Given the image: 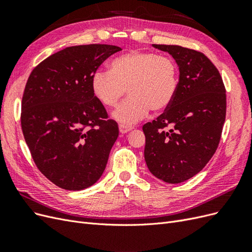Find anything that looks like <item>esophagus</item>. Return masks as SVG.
Wrapping results in <instances>:
<instances>
[{
	"label": "esophagus",
	"instance_id": "esophagus-1",
	"mask_svg": "<svg viewBox=\"0 0 252 252\" xmlns=\"http://www.w3.org/2000/svg\"><path fill=\"white\" fill-rule=\"evenodd\" d=\"M119 129H120V132L121 133H127V132H129L132 129V127L131 126H126V125H120L119 126Z\"/></svg>",
	"mask_w": 252,
	"mask_h": 252
}]
</instances>
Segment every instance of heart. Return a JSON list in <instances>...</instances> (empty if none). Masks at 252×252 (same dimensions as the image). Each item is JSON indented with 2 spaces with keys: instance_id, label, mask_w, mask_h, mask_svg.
Segmentation results:
<instances>
[{
  "instance_id": "obj_1",
  "label": "heart",
  "mask_w": 252,
  "mask_h": 252,
  "mask_svg": "<svg viewBox=\"0 0 252 252\" xmlns=\"http://www.w3.org/2000/svg\"><path fill=\"white\" fill-rule=\"evenodd\" d=\"M111 69H97L91 77L94 95L106 107H114L126 94L127 100L113 112L122 125L143 120L149 110L161 111L178 90V68L173 61L155 52L130 51L112 60Z\"/></svg>"
}]
</instances>
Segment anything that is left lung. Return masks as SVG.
I'll return each mask as SVG.
<instances>
[{
	"instance_id": "left-lung-1",
	"label": "left lung",
	"mask_w": 252,
	"mask_h": 252,
	"mask_svg": "<svg viewBox=\"0 0 252 252\" xmlns=\"http://www.w3.org/2000/svg\"><path fill=\"white\" fill-rule=\"evenodd\" d=\"M168 52L180 71L177 94L157 120L143 126L149 171L170 184L199 173L215 155L226 117V90L204 53L178 45H152Z\"/></svg>"
}]
</instances>
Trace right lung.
Masks as SVG:
<instances>
[{"instance_id":"1","label":"right lung","mask_w":252,"mask_h":252,"mask_svg":"<svg viewBox=\"0 0 252 252\" xmlns=\"http://www.w3.org/2000/svg\"><path fill=\"white\" fill-rule=\"evenodd\" d=\"M121 50L105 44L66 47L29 75L22 131L37 168L61 188L77 191L93 186L106 168L119 127L94 95L91 77Z\"/></svg>"}]
</instances>
